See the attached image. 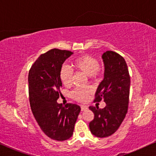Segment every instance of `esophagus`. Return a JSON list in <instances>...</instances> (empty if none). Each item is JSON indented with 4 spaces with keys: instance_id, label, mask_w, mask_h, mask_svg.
Segmentation results:
<instances>
[{
    "instance_id": "esophagus-1",
    "label": "esophagus",
    "mask_w": 156,
    "mask_h": 156,
    "mask_svg": "<svg viewBox=\"0 0 156 156\" xmlns=\"http://www.w3.org/2000/svg\"><path fill=\"white\" fill-rule=\"evenodd\" d=\"M81 111H85V110H86V109L87 108V106H81Z\"/></svg>"
}]
</instances>
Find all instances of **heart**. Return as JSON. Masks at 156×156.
Listing matches in <instances>:
<instances>
[{
	"instance_id": "heart-1",
	"label": "heart",
	"mask_w": 156,
	"mask_h": 156,
	"mask_svg": "<svg viewBox=\"0 0 156 156\" xmlns=\"http://www.w3.org/2000/svg\"><path fill=\"white\" fill-rule=\"evenodd\" d=\"M73 66L76 70L84 73L90 77H94L100 70L99 62L96 58L90 55H82L74 60ZM60 78L64 85L71 86L73 80V71L70 67L63 65L60 71ZM90 90L76 88L71 92V97L75 100L83 102L87 100L90 94Z\"/></svg>"
}]
</instances>
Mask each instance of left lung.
Here are the masks:
<instances>
[{
	"mask_svg": "<svg viewBox=\"0 0 156 156\" xmlns=\"http://www.w3.org/2000/svg\"><path fill=\"white\" fill-rule=\"evenodd\" d=\"M104 64L103 80L95 93V101L104 99L106 106H90L94 118L90 122V132L97 137H107L117 131L128 108L130 77L126 62L113 51L101 56Z\"/></svg>",
	"mask_w": 156,
	"mask_h": 156,
	"instance_id": "obj_1",
	"label": "left lung"
}]
</instances>
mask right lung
<instances>
[{
	"instance_id": "right-lung-1",
	"label": "right lung",
	"mask_w": 156,
	"mask_h": 156,
	"mask_svg": "<svg viewBox=\"0 0 156 156\" xmlns=\"http://www.w3.org/2000/svg\"><path fill=\"white\" fill-rule=\"evenodd\" d=\"M71 51L52 49L40 55L29 70V93L33 114L43 132L50 139L67 140L73 135L80 107L58 104L62 83L60 71Z\"/></svg>"
}]
</instances>
